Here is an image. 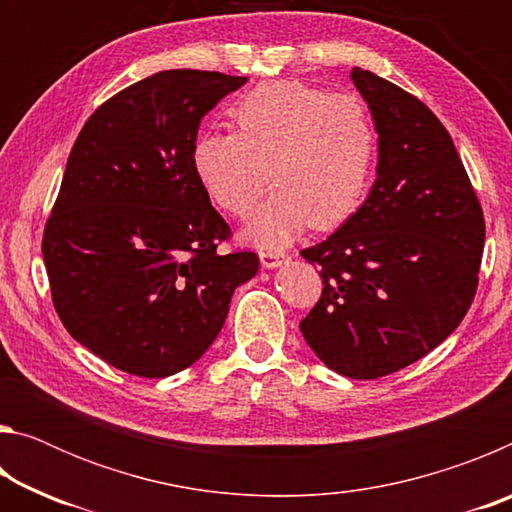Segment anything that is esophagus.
<instances>
[{
	"label": "esophagus",
	"mask_w": 512,
	"mask_h": 512,
	"mask_svg": "<svg viewBox=\"0 0 512 512\" xmlns=\"http://www.w3.org/2000/svg\"><path fill=\"white\" fill-rule=\"evenodd\" d=\"M259 259H262L264 268H277L287 262L289 255L284 250H264V253H259Z\"/></svg>",
	"instance_id": "esophagus-1"
}]
</instances>
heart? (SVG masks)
<instances>
[{
	"label": "heart",
	"mask_w": 512,
	"mask_h": 512,
	"mask_svg": "<svg viewBox=\"0 0 512 512\" xmlns=\"http://www.w3.org/2000/svg\"><path fill=\"white\" fill-rule=\"evenodd\" d=\"M237 133L196 137L192 164L212 201L248 219L257 246H284L309 223L332 230L357 212L375 164V128L363 101L300 81L257 85L232 110ZM272 171L268 172L267 169Z\"/></svg>",
	"instance_id": "heart-1"
}]
</instances>
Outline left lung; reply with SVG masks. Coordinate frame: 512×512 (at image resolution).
<instances>
[{"label":"left lung","mask_w":512,"mask_h":512,"mask_svg":"<svg viewBox=\"0 0 512 512\" xmlns=\"http://www.w3.org/2000/svg\"><path fill=\"white\" fill-rule=\"evenodd\" d=\"M379 133L377 180L334 235L300 250L323 291L300 332L339 375L377 379L443 343L470 309L485 241L479 198L440 119L354 67Z\"/></svg>","instance_id":"obj_1"}]
</instances>
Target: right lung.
Returning <instances> with one entry per match:
<instances>
[{
	"label": "right lung",
	"instance_id": "1",
	"mask_svg": "<svg viewBox=\"0 0 512 512\" xmlns=\"http://www.w3.org/2000/svg\"><path fill=\"white\" fill-rule=\"evenodd\" d=\"M246 76L167 69L92 112L42 235L51 300L110 366L160 379L214 343L255 253L216 250L230 225L198 183L201 119Z\"/></svg>",
	"mask_w": 512,
	"mask_h": 512
}]
</instances>
